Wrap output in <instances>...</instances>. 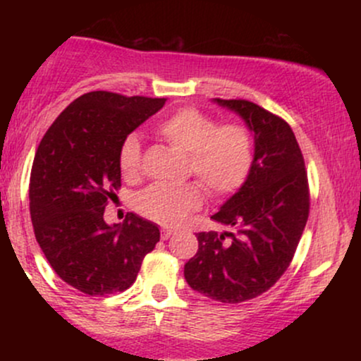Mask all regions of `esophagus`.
I'll return each instance as SVG.
<instances>
[{
	"label": "esophagus",
	"mask_w": 361,
	"mask_h": 361,
	"mask_svg": "<svg viewBox=\"0 0 361 361\" xmlns=\"http://www.w3.org/2000/svg\"><path fill=\"white\" fill-rule=\"evenodd\" d=\"M173 235V233L169 229H161V239H163V241H166V239H169Z\"/></svg>",
	"instance_id": "obj_1"
}]
</instances>
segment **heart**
Listing matches in <instances>:
<instances>
[{
    "label": "heart",
    "mask_w": 361,
    "mask_h": 361,
    "mask_svg": "<svg viewBox=\"0 0 361 361\" xmlns=\"http://www.w3.org/2000/svg\"><path fill=\"white\" fill-rule=\"evenodd\" d=\"M157 132L173 147L188 154V171L214 195H229L246 181L252 166L251 132L239 123H224L197 109H183L157 126ZM142 146L137 135H128L120 151V169L126 178L140 171ZM202 204L197 183H156L137 198L139 212L166 226H178Z\"/></svg>",
    "instance_id": "1"
}]
</instances>
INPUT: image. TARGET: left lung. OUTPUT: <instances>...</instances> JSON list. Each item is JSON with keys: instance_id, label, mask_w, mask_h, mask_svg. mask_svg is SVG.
I'll return each mask as SVG.
<instances>
[{"instance_id": "left-lung-1", "label": "left lung", "mask_w": 361, "mask_h": 361, "mask_svg": "<svg viewBox=\"0 0 361 361\" xmlns=\"http://www.w3.org/2000/svg\"><path fill=\"white\" fill-rule=\"evenodd\" d=\"M212 102L244 120L255 154L246 181L212 215L234 233H198L185 280L205 297L238 304L267 292L288 268L309 217L307 173L285 120L247 100Z\"/></svg>"}]
</instances>
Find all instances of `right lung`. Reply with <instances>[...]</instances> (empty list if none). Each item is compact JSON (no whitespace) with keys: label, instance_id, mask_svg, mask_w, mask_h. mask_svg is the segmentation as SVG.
Here are the masks:
<instances>
[{"label":"right lung","instance_id":"add662e5","mask_svg":"<svg viewBox=\"0 0 361 361\" xmlns=\"http://www.w3.org/2000/svg\"><path fill=\"white\" fill-rule=\"evenodd\" d=\"M166 98L91 91L54 120L35 152L30 215L35 239L61 280L86 295L123 292L159 241L157 224L128 214L103 219L120 186V151L128 134Z\"/></svg>","mask_w":361,"mask_h":361}]
</instances>
